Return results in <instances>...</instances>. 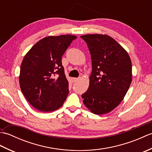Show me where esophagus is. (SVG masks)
Masks as SVG:
<instances>
[{"label":"esophagus","mask_w":152,"mask_h":152,"mask_svg":"<svg viewBox=\"0 0 152 152\" xmlns=\"http://www.w3.org/2000/svg\"><path fill=\"white\" fill-rule=\"evenodd\" d=\"M72 82H77V81H78V80H79L78 78H72Z\"/></svg>","instance_id":"34e87169"}]
</instances>
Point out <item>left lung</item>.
Wrapping results in <instances>:
<instances>
[{"label":"left lung","instance_id":"left-lung-1","mask_svg":"<svg viewBox=\"0 0 152 152\" xmlns=\"http://www.w3.org/2000/svg\"><path fill=\"white\" fill-rule=\"evenodd\" d=\"M80 37L88 44L92 61L89 86L82 95L83 104L93 114H107L119 104L129 88L131 59L127 51L108 35Z\"/></svg>","mask_w":152,"mask_h":152}]
</instances>
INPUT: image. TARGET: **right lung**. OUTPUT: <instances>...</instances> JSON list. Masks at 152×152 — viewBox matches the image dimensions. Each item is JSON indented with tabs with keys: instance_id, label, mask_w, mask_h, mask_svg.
I'll use <instances>...</instances> for the list:
<instances>
[{
	"instance_id": "obj_1",
	"label": "right lung",
	"mask_w": 152,
	"mask_h": 152,
	"mask_svg": "<svg viewBox=\"0 0 152 152\" xmlns=\"http://www.w3.org/2000/svg\"><path fill=\"white\" fill-rule=\"evenodd\" d=\"M77 37L50 36L40 40L25 55L19 80L23 94L41 112L62 106L69 94V82L62 65V56Z\"/></svg>"
}]
</instances>
